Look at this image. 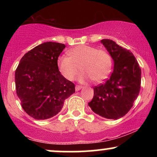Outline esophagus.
Masks as SVG:
<instances>
[{"label":"esophagus","mask_w":157,"mask_h":157,"mask_svg":"<svg viewBox=\"0 0 157 157\" xmlns=\"http://www.w3.org/2000/svg\"><path fill=\"white\" fill-rule=\"evenodd\" d=\"M82 86H75V90H76L77 91H80V90L82 89Z\"/></svg>","instance_id":"obj_1"}]
</instances>
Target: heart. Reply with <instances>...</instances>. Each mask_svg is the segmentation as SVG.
I'll use <instances>...</instances> for the list:
<instances>
[{"mask_svg": "<svg viewBox=\"0 0 157 157\" xmlns=\"http://www.w3.org/2000/svg\"><path fill=\"white\" fill-rule=\"evenodd\" d=\"M68 53L69 56H61L57 60L59 71L66 80H73L80 68L83 71L80 77L81 82L89 78L94 82H101L111 71V57L105 50L79 45Z\"/></svg>", "mask_w": 157, "mask_h": 157, "instance_id": "heart-1", "label": "heart"}]
</instances>
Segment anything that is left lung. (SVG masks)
Returning a JSON list of instances; mask_svg holds the SVG:
<instances>
[{"instance_id":"obj_1","label":"left lung","mask_w":157,"mask_h":157,"mask_svg":"<svg viewBox=\"0 0 157 157\" xmlns=\"http://www.w3.org/2000/svg\"><path fill=\"white\" fill-rule=\"evenodd\" d=\"M101 43L113 60V71L105 83L94 87L89 107L97 114L117 120L130 111L141 84V68L132 52L109 39Z\"/></svg>"}]
</instances>
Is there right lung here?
<instances>
[{
  "label": "right lung",
  "instance_id": "add662e5",
  "mask_svg": "<svg viewBox=\"0 0 157 157\" xmlns=\"http://www.w3.org/2000/svg\"><path fill=\"white\" fill-rule=\"evenodd\" d=\"M66 46L46 42L28 52L15 71L16 93L21 105L35 120H47L62 109L66 99L75 92V86L61 75L59 55Z\"/></svg>",
  "mask_w": 157,
  "mask_h": 157
}]
</instances>
